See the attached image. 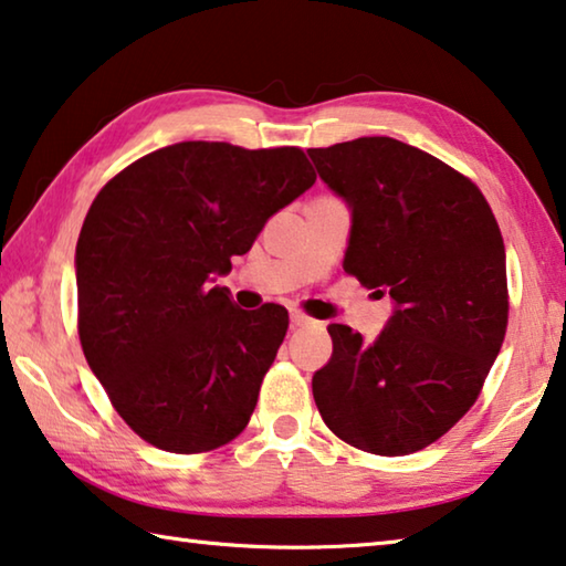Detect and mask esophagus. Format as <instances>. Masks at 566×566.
I'll list each match as a JSON object with an SVG mask.
<instances>
[{
	"label": "esophagus",
	"instance_id": "obj_1",
	"mask_svg": "<svg viewBox=\"0 0 566 566\" xmlns=\"http://www.w3.org/2000/svg\"><path fill=\"white\" fill-rule=\"evenodd\" d=\"M290 319H292V325L294 327H310V325H317V319H312L310 315H304L302 310H290Z\"/></svg>",
	"mask_w": 566,
	"mask_h": 566
}]
</instances>
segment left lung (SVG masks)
<instances>
[{
    "mask_svg": "<svg viewBox=\"0 0 566 566\" xmlns=\"http://www.w3.org/2000/svg\"><path fill=\"white\" fill-rule=\"evenodd\" d=\"M353 209L345 272L396 300L375 343L329 325L332 357L312 378L327 428L378 455L436 443L471 410L509 325L506 251L479 186L396 138L310 148Z\"/></svg>",
    "mask_w": 566,
    "mask_h": 566,
    "instance_id": "1",
    "label": "left lung"
}]
</instances>
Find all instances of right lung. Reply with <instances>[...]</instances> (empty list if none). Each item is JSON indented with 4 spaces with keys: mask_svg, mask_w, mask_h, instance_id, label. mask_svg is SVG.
<instances>
[{
    "mask_svg": "<svg viewBox=\"0 0 566 566\" xmlns=\"http://www.w3.org/2000/svg\"><path fill=\"white\" fill-rule=\"evenodd\" d=\"M302 148L186 140L133 160L77 239V335L118 416L168 453L217 451L247 428L290 327L239 310L213 274L315 184Z\"/></svg>",
    "mask_w": 566,
    "mask_h": 566,
    "instance_id": "add662e5",
    "label": "right lung"
}]
</instances>
